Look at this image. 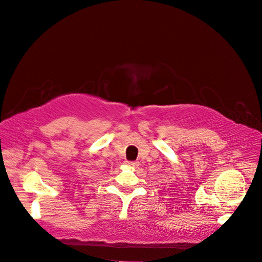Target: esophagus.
<instances>
[{
	"label": "esophagus",
	"mask_w": 262,
	"mask_h": 262,
	"mask_svg": "<svg viewBox=\"0 0 262 262\" xmlns=\"http://www.w3.org/2000/svg\"><path fill=\"white\" fill-rule=\"evenodd\" d=\"M125 164H127L129 166H137L138 162H136V161H125Z\"/></svg>",
	"instance_id": "esophagus-1"
}]
</instances>
